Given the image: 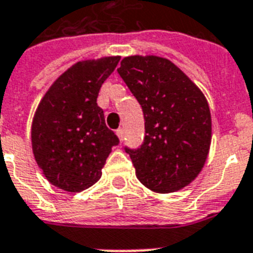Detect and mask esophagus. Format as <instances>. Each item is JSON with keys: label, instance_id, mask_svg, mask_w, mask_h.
<instances>
[{"label": "esophagus", "instance_id": "1", "mask_svg": "<svg viewBox=\"0 0 253 253\" xmlns=\"http://www.w3.org/2000/svg\"><path fill=\"white\" fill-rule=\"evenodd\" d=\"M117 136H118V139L121 141H123V137H125V131H123V128H118L117 130Z\"/></svg>", "mask_w": 253, "mask_h": 253}]
</instances>
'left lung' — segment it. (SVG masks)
<instances>
[{
  "instance_id": "8db88e82",
  "label": "left lung",
  "mask_w": 253,
  "mask_h": 253,
  "mask_svg": "<svg viewBox=\"0 0 253 253\" xmlns=\"http://www.w3.org/2000/svg\"><path fill=\"white\" fill-rule=\"evenodd\" d=\"M121 78L144 113V143L126 149L137 179L156 194H170L199 175L212 141V117L200 88L159 55H128Z\"/></svg>"
}]
</instances>
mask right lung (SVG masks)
<instances>
[{
    "mask_svg": "<svg viewBox=\"0 0 253 253\" xmlns=\"http://www.w3.org/2000/svg\"><path fill=\"white\" fill-rule=\"evenodd\" d=\"M120 55L84 59L61 74L39 102L31 126L36 164L59 190L80 192L102 174L118 137L105 125L97 105L102 83L114 71Z\"/></svg>",
    "mask_w": 253,
    "mask_h": 253,
    "instance_id": "add662e5",
    "label": "right lung"
}]
</instances>
